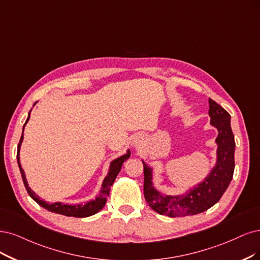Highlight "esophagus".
I'll use <instances>...</instances> for the list:
<instances>
[{
    "label": "esophagus",
    "mask_w": 260,
    "mask_h": 260,
    "mask_svg": "<svg viewBox=\"0 0 260 260\" xmlns=\"http://www.w3.org/2000/svg\"><path fill=\"white\" fill-rule=\"evenodd\" d=\"M142 142H143V140H142V138L140 137V136H136L135 138L133 139V141H132V146L134 147V148H140V146L142 145Z\"/></svg>",
    "instance_id": "1"
}]
</instances>
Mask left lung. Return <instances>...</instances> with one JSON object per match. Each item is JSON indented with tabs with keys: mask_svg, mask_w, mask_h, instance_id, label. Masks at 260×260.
Listing matches in <instances>:
<instances>
[{
	"mask_svg": "<svg viewBox=\"0 0 260 260\" xmlns=\"http://www.w3.org/2000/svg\"><path fill=\"white\" fill-rule=\"evenodd\" d=\"M210 124L217 129L216 162L204 181L180 195H165L153 184V168L143 162V194L148 205L159 214L183 217L205 212L220 199L232 182L235 170V137L230 126V114L209 99Z\"/></svg>",
	"mask_w": 260,
	"mask_h": 260,
	"instance_id": "obj_1",
	"label": "left lung"
}]
</instances>
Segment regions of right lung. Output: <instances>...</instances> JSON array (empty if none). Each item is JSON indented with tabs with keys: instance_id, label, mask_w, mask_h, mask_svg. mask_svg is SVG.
Listing matches in <instances>:
<instances>
[{
	"instance_id": "obj_1",
	"label": "right lung",
	"mask_w": 260,
	"mask_h": 260,
	"mask_svg": "<svg viewBox=\"0 0 260 260\" xmlns=\"http://www.w3.org/2000/svg\"><path fill=\"white\" fill-rule=\"evenodd\" d=\"M37 103V102H36ZM35 103V104H36ZM35 104L33 106H35ZM32 109L28 112L27 115V119L23 125V128H22V135L20 138V141H19V145H18V151H17V161H18V166L19 169H20L21 172V177L23 180V184L27 190V194L30 195V197L36 201V203L40 205L41 207L45 208L46 210L50 211V212H54L57 214H62L65 216H75V217H88L91 216L95 213L100 212V211L104 208V206L106 205V201H107V197L109 194V190L111 185L113 184V182L117 178V176L119 175V172L122 168L123 162L125 160H127V158H129L131 156V151L129 149L126 151L125 154L114 158L113 160H111L110 165H109V170H108V174L107 176L105 177L103 183H102V187L99 195L95 197V199H92L88 203L83 204H77V205H69V204H62V203H48V201H45L43 199L40 198V196L36 195L34 191L31 189V187L28 186V183L26 181V177L24 174V170L21 167L20 164V147H21V143L23 141V131H24V126L26 125L27 121L30 120V113H31Z\"/></svg>"
}]
</instances>
